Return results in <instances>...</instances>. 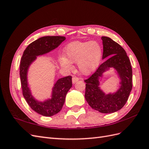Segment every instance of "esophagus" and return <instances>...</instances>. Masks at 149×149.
Instances as JSON below:
<instances>
[{
	"instance_id": "1",
	"label": "esophagus",
	"mask_w": 149,
	"mask_h": 149,
	"mask_svg": "<svg viewBox=\"0 0 149 149\" xmlns=\"http://www.w3.org/2000/svg\"><path fill=\"white\" fill-rule=\"evenodd\" d=\"M78 80H79L78 78L76 77V76H73V78H72V83H73V84H75Z\"/></svg>"
}]
</instances>
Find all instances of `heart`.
I'll list each match as a JSON object with an SVG mask.
<instances>
[{
	"label": "heart",
	"instance_id": "heart-1",
	"mask_svg": "<svg viewBox=\"0 0 149 149\" xmlns=\"http://www.w3.org/2000/svg\"><path fill=\"white\" fill-rule=\"evenodd\" d=\"M65 56L60 59V65L66 69L72 68L71 63L77 62L79 71L84 75L94 73L100 65L102 48L96 41H74L68 43L65 48Z\"/></svg>",
	"mask_w": 149,
	"mask_h": 149
}]
</instances>
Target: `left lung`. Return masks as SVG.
Returning <instances> with one entry per match:
<instances>
[{"mask_svg": "<svg viewBox=\"0 0 149 149\" xmlns=\"http://www.w3.org/2000/svg\"><path fill=\"white\" fill-rule=\"evenodd\" d=\"M102 59L107 60L99 66L95 73L84 80L85 99L93 109L101 113H113L120 110L127 101L132 88V70L124 49L111 38L102 37ZM114 68L120 79V88L114 93L106 94L100 89L103 74Z\"/></svg>", "mask_w": 149, "mask_h": 149, "instance_id": "left-lung-1", "label": "left lung"}]
</instances>
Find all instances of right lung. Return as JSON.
Masks as SVG:
<instances>
[{"label":"right lung","mask_w":149,"mask_h":149,"mask_svg":"<svg viewBox=\"0 0 149 149\" xmlns=\"http://www.w3.org/2000/svg\"><path fill=\"white\" fill-rule=\"evenodd\" d=\"M66 39L61 36H47L31 43L26 48L21 58L20 77L23 96L30 107L37 113L44 116H52L59 112L63 106L67 93L72 87L71 76L60 78L54 84L51 98L43 101L35 99L29 86L27 74L30 66L37 56L45 55L56 48Z\"/></svg>","instance_id":"obj_1"}]
</instances>
